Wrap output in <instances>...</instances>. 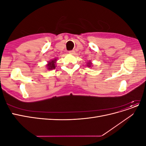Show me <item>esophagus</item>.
Instances as JSON below:
<instances>
[{
  "label": "esophagus",
  "mask_w": 146,
  "mask_h": 146,
  "mask_svg": "<svg viewBox=\"0 0 146 146\" xmlns=\"http://www.w3.org/2000/svg\"><path fill=\"white\" fill-rule=\"evenodd\" d=\"M75 50H70V51H69V54H75Z\"/></svg>",
  "instance_id": "34e87169"
}]
</instances>
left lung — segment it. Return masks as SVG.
Returning <instances> with one entry per match:
<instances>
[{
    "label": "left lung",
    "mask_w": 146,
    "mask_h": 146,
    "mask_svg": "<svg viewBox=\"0 0 146 146\" xmlns=\"http://www.w3.org/2000/svg\"><path fill=\"white\" fill-rule=\"evenodd\" d=\"M87 63H88V64H87V66H88V67H91V64H92V63H91V61H89V62Z\"/></svg>",
    "instance_id": "left-lung-1"
}]
</instances>
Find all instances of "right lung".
Instances as JSON below:
<instances>
[{
    "instance_id": "obj_1",
    "label": "right lung",
    "mask_w": 146,
    "mask_h": 146,
    "mask_svg": "<svg viewBox=\"0 0 146 146\" xmlns=\"http://www.w3.org/2000/svg\"><path fill=\"white\" fill-rule=\"evenodd\" d=\"M56 59H54V60H50L49 62L48 63V64L46 65L47 66V68L48 70H52V69H55V63H56Z\"/></svg>"
}]
</instances>
